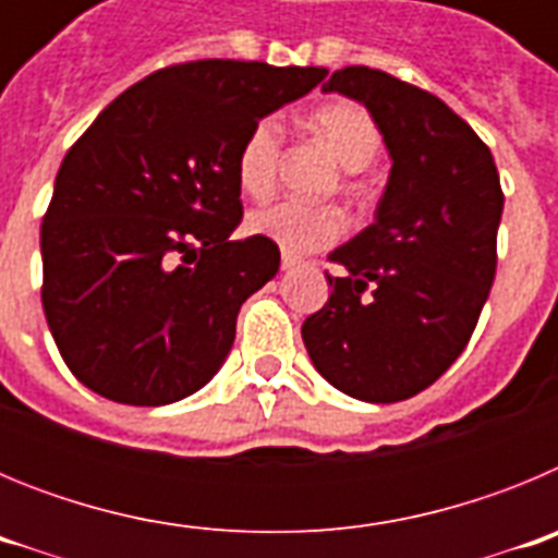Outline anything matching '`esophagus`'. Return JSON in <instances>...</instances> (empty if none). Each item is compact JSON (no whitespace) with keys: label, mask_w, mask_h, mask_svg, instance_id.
I'll use <instances>...</instances> for the list:
<instances>
[{"label":"esophagus","mask_w":558,"mask_h":558,"mask_svg":"<svg viewBox=\"0 0 558 558\" xmlns=\"http://www.w3.org/2000/svg\"><path fill=\"white\" fill-rule=\"evenodd\" d=\"M299 265V256L293 254H282V270H293Z\"/></svg>","instance_id":"1"}]
</instances>
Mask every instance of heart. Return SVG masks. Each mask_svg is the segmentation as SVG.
<instances>
[{
	"label": "heart",
	"instance_id": "heart-1",
	"mask_svg": "<svg viewBox=\"0 0 558 558\" xmlns=\"http://www.w3.org/2000/svg\"><path fill=\"white\" fill-rule=\"evenodd\" d=\"M310 131L327 145L335 161L347 172L366 170L379 153L383 136L372 113L357 102H329L310 117ZM282 156V125L276 120H259L243 140L236 153V184L251 198H268L276 184ZM347 186H354L349 181ZM245 229L276 243L284 254L302 256L327 248L347 231V215L340 206H307L295 201L263 206L251 211Z\"/></svg>",
	"mask_w": 558,
	"mask_h": 558
}]
</instances>
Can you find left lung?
<instances>
[{
  "label": "left lung",
  "instance_id": "left-lung-1",
  "mask_svg": "<svg viewBox=\"0 0 558 558\" xmlns=\"http://www.w3.org/2000/svg\"><path fill=\"white\" fill-rule=\"evenodd\" d=\"M366 106L391 170L374 223L329 254L343 268L302 324L315 372L363 402L433 386L470 343L497 268L502 190L481 136L430 92L368 66L322 86Z\"/></svg>",
  "mask_w": 558,
  "mask_h": 558
}]
</instances>
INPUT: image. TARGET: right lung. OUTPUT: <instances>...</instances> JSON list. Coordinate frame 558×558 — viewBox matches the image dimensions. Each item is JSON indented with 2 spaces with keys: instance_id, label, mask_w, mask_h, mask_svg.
<instances>
[{
  "instance_id": "add662e5",
  "label": "right lung",
  "mask_w": 558,
  "mask_h": 558,
  "mask_svg": "<svg viewBox=\"0 0 558 558\" xmlns=\"http://www.w3.org/2000/svg\"><path fill=\"white\" fill-rule=\"evenodd\" d=\"M322 66L192 61L125 88L72 145L41 226L44 315L69 372L122 405L201 391L279 270L243 220L236 153Z\"/></svg>"
}]
</instances>
